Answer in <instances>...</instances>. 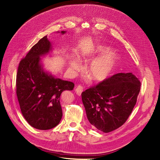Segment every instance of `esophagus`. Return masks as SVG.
<instances>
[{
	"instance_id": "esophagus-1",
	"label": "esophagus",
	"mask_w": 160,
	"mask_h": 160,
	"mask_svg": "<svg viewBox=\"0 0 160 160\" xmlns=\"http://www.w3.org/2000/svg\"><path fill=\"white\" fill-rule=\"evenodd\" d=\"M75 91L78 96H80L83 91V87H82L81 86H78L77 88L75 89Z\"/></svg>"
}]
</instances>
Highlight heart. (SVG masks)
I'll return each mask as SVG.
<instances>
[{"mask_svg":"<svg viewBox=\"0 0 160 160\" xmlns=\"http://www.w3.org/2000/svg\"><path fill=\"white\" fill-rule=\"evenodd\" d=\"M110 50L109 47L98 45L83 55L82 58L88 60L93 58L97 54L104 53L92 61L88 67V77L92 81L95 82L104 81L115 71L118 63L119 57L115 52L110 51ZM70 65L74 69H78L79 67L78 62L74 59L71 61Z\"/></svg>","mask_w":160,"mask_h":160,"instance_id":"heart-1","label":"heart"}]
</instances>
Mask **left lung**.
Listing matches in <instances>:
<instances>
[{
    "instance_id": "8db88e82",
    "label": "left lung",
    "mask_w": 160,
    "mask_h": 160,
    "mask_svg": "<svg viewBox=\"0 0 160 160\" xmlns=\"http://www.w3.org/2000/svg\"><path fill=\"white\" fill-rule=\"evenodd\" d=\"M141 82L132 72L118 73L82 92L88 119L104 133L126 122L135 106Z\"/></svg>"
}]
</instances>
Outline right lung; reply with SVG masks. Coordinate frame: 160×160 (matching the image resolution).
<instances>
[{
  "label": "right lung",
  "mask_w": 160,
  "mask_h": 160,
  "mask_svg": "<svg viewBox=\"0 0 160 160\" xmlns=\"http://www.w3.org/2000/svg\"><path fill=\"white\" fill-rule=\"evenodd\" d=\"M65 32H61L62 34ZM52 49L47 36L41 38L22 59L17 74L16 93L21 113L28 124L38 130L51 129L60 123L61 95L74 86L72 82L56 78L43 69L41 58Z\"/></svg>",
  "instance_id": "right-lung-1"
}]
</instances>
